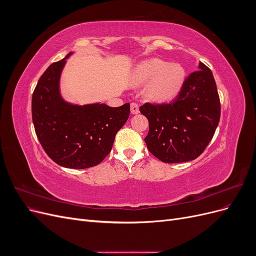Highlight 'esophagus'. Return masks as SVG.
Returning a JSON list of instances; mask_svg holds the SVG:
<instances>
[{
	"label": "esophagus",
	"instance_id": "34e87169",
	"mask_svg": "<svg viewBox=\"0 0 256 256\" xmlns=\"http://www.w3.org/2000/svg\"><path fill=\"white\" fill-rule=\"evenodd\" d=\"M130 110H131V113L132 114H138L140 113V108H138V106L136 104H131V106H130Z\"/></svg>",
	"mask_w": 256,
	"mask_h": 256
}]
</instances>
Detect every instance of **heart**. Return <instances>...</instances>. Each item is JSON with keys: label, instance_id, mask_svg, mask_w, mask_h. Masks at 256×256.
<instances>
[{"label": "heart", "instance_id": "1", "mask_svg": "<svg viewBox=\"0 0 256 256\" xmlns=\"http://www.w3.org/2000/svg\"><path fill=\"white\" fill-rule=\"evenodd\" d=\"M187 74L180 64L150 58L136 65L130 74L136 86L146 85L145 97L158 104L172 102L184 90Z\"/></svg>", "mask_w": 256, "mask_h": 256}]
</instances>
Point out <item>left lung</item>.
Returning a JSON list of instances; mask_svg holds the SVG:
<instances>
[{
  "mask_svg": "<svg viewBox=\"0 0 256 256\" xmlns=\"http://www.w3.org/2000/svg\"><path fill=\"white\" fill-rule=\"evenodd\" d=\"M190 74L173 102L145 104L140 111L150 122L144 141L166 164L194 160L212 141L220 120V99L210 69L203 63Z\"/></svg>",
  "mask_w": 256,
  "mask_h": 256,
  "instance_id": "1",
  "label": "left lung"
}]
</instances>
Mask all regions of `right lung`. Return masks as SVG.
<instances>
[{"mask_svg":"<svg viewBox=\"0 0 256 256\" xmlns=\"http://www.w3.org/2000/svg\"><path fill=\"white\" fill-rule=\"evenodd\" d=\"M72 52L46 70L33 92L35 132L48 156L60 166L88 168L102 162L112 150L118 130L130 114V104H74L63 99L60 79Z\"/></svg>","mask_w":256,"mask_h":256,"instance_id":"obj_1","label":"right lung"}]
</instances>
